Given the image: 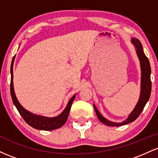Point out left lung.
Segmentation results:
<instances>
[{
	"label": "left lung",
	"mask_w": 158,
	"mask_h": 158,
	"mask_svg": "<svg viewBox=\"0 0 158 158\" xmlns=\"http://www.w3.org/2000/svg\"><path fill=\"white\" fill-rule=\"evenodd\" d=\"M131 42L135 46L136 52H137V56L139 58L141 67V90L139 99L137 104L136 105L135 108L132 110L131 113L129 114L128 118L121 123L111 122V121L108 120L105 117H103L102 114L99 113V110H97V107L94 105V108L95 109L98 119H99L100 122H102L103 124L106 125V126H120L134 122L139 117L141 112L143 111L145 106H146L148 100L149 99L152 90V81L151 77H150V75H151V67H150L149 61H148V58L146 57L144 52H143V46L141 44L140 41L138 39H135V38H132Z\"/></svg>",
	"instance_id": "1"
}]
</instances>
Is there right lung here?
I'll return each instance as SVG.
<instances>
[{
  "mask_svg": "<svg viewBox=\"0 0 158 158\" xmlns=\"http://www.w3.org/2000/svg\"><path fill=\"white\" fill-rule=\"evenodd\" d=\"M15 60V56L13 57L11 64V82H10V93L11 97H12V101H13L14 105L19 110V114H21V117L24 119L25 122L27 124L30 125L32 128L39 130H44V131H52V130L57 129V128H61L63 125L66 123L68 119L69 113H70V108H71L72 103H73L74 99H75L76 95L73 96V97L70 99L67 107L65 109L63 110L62 113L59 114V116L55 117H46L43 116L36 115V114H32L29 112L28 110L23 108L21 106L17 98H16L15 91H14L13 88V63Z\"/></svg>",
  "mask_w": 158,
  "mask_h": 158,
  "instance_id": "right-lung-1",
  "label": "right lung"
}]
</instances>
